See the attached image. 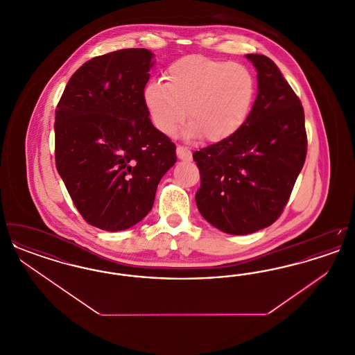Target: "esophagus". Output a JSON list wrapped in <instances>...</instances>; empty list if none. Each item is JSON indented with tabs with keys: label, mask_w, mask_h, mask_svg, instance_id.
Here are the masks:
<instances>
[{
	"label": "esophagus",
	"mask_w": 355,
	"mask_h": 355,
	"mask_svg": "<svg viewBox=\"0 0 355 355\" xmlns=\"http://www.w3.org/2000/svg\"><path fill=\"white\" fill-rule=\"evenodd\" d=\"M177 155L181 161H191V152L185 146H177Z\"/></svg>",
	"instance_id": "1"
}]
</instances>
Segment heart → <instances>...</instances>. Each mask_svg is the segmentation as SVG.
I'll list each match as a JSON object with an SVG mask.
<instances>
[{"label":"heart","instance_id":"1","mask_svg":"<svg viewBox=\"0 0 355 355\" xmlns=\"http://www.w3.org/2000/svg\"><path fill=\"white\" fill-rule=\"evenodd\" d=\"M165 80H150L144 89L155 128L173 135L187 112L189 133L210 142L223 141L245 125L257 92L248 67L203 55L177 60Z\"/></svg>","mask_w":355,"mask_h":355}]
</instances>
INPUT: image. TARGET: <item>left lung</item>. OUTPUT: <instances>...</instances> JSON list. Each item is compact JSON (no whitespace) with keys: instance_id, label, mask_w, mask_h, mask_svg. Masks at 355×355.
<instances>
[{"instance_id":"left-lung-1","label":"left lung","mask_w":355,"mask_h":355,"mask_svg":"<svg viewBox=\"0 0 355 355\" xmlns=\"http://www.w3.org/2000/svg\"><path fill=\"white\" fill-rule=\"evenodd\" d=\"M246 58L257 69L258 94L245 125L193 154L201 174L197 207L209 223L233 236L278 220L307 150L300 98L269 57Z\"/></svg>"}]
</instances>
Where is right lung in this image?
Here are the masks:
<instances>
[{"label": "right lung", "mask_w": 355, "mask_h": 355, "mask_svg": "<svg viewBox=\"0 0 355 355\" xmlns=\"http://www.w3.org/2000/svg\"><path fill=\"white\" fill-rule=\"evenodd\" d=\"M153 55L135 48L92 58L57 105L58 174L84 220L106 232L144 220L177 161L175 145L153 126L144 101Z\"/></svg>", "instance_id": "right-lung-1"}]
</instances>
